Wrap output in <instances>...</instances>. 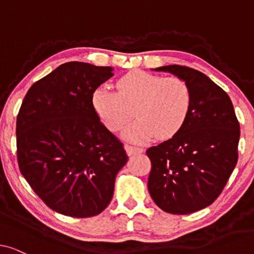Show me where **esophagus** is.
<instances>
[{
    "mask_svg": "<svg viewBox=\"0 0 254 254\" xmlns=\"http://www.w3.org/2000/svg\"><path fill=\"white\" fill-rule=\"evenodd\" d=\"M126 151L128 155L131 156V155H136V154H142V152H143V149L128 144V145H126Z\"/></svg>",
    "mask_w": 254,
    "mask_h": 254,
    "instance_id": "esophagus-1",
    "label": "esophagus"
}]
</instances>
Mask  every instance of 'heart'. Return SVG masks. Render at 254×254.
I'll list each match as a JSON object with an SVG mask.
<instances>
[{
	"label": "heart",
	"instance_id": "obj_1",
	"mask_svg": "<svg viewBox=\"0 0 254 254\" xmlns=\"http://www.w3.org/2000/svg\"><path fill=\"white\" fill-rule=\"evenodd\" d=\"M92 103L110 130H123L135 113L138 120L127 130L131 141H147L155 135L166 140L185 123L192 106V92L183 78L135 70L117 82V91L97 89Z\"/></svg>",
	"mask_w": 254,
	"mask_h": 254
}]
</instances>
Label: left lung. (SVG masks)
I'll list each match as a JSON object with an SVG mask.
<instances>
[{
    "mask_svg": "<svg viewBox=\"0 0 254 254\" xmlns=\"http://www.w3.org/2000/svg\"><path fill=\"white\" fill-rule=\"evenodd\" d=\"M155 70L183 78L192 106L172 138L147 150L148 190L162 210L190 214L213 203L227 185L238 161L241 127L230 97L203 72L178 64Z\"/></svg>",
    "mask_w": 254,
    "mask_h": 254,
    "instance_id": "1",
    "label": "left lung"
}]
</instances>
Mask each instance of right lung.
<instances>
[{
    "label": "right lung",
    "mask_w": 254,
    "mask_h": 254,
    "mask_svg": "<svg viewBox=\"0 0 254 254\" xmlns=\"http://www.w3.org/2000/svg\"><path fill=\"white\" fill-rule=\"evenodd\" d=\"M112 76L111 67L67 62L32 84L17 116L19 171L46 206L67 216L102 213L128 161L92 103Z\"/></svg>",
    "instance_id": "right-lung-1"
}]
</instances>
